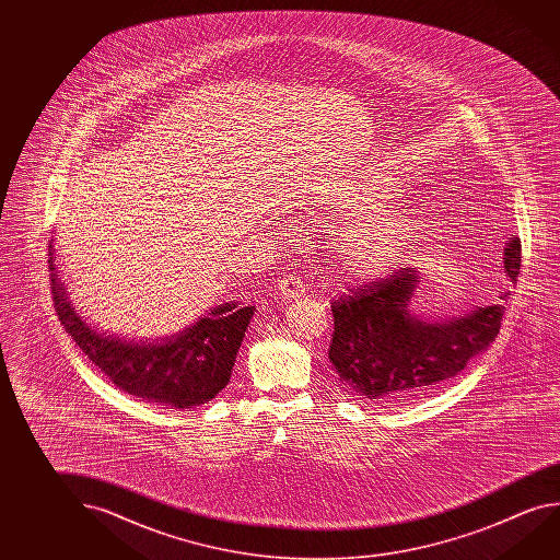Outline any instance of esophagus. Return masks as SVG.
Here are the masks:
<instances>
[{"label": "esophagus", "mask_w": 560, "mask_h": 560, "mask_svg": "<svg viewBox=\"0 0 560 560\" xmlns=\"http://www.w3.org/2000/svg\"><path fill=\"white\" fill-rule=\"evenodd\" d=\"M279 294L287 299V301H293V299H299V296H303L304 293V283L301 277L296 276H284L281 281H279Z\"/></svg>", "instance_id": "1"}]
</instances>
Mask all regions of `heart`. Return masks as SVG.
Here are the masks:
<instances>
[{
	"instance_id": "1",
	"label": "heart",
	"mask_w": 560,
	"mask_h": 560,
	"mask_svg": "<svg viewBox=\"0 0 560 560\" xmlns=\"http://www.w3.org/2000/svg\"><path fill=\"white\" fill-rule=\"evenodd\" d=\"M396 195L398 187L390 177L368 170L355 179L334 185L331 205L359 214L381 207ZM413 234L416 224L408 212L373 211L339 229L336 252L349 277L371 281L402 264Z\"/></svg>"
}]
</instances>
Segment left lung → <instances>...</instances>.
I'll return each instance as SVG.
<instances>
[{
  "mask_svg": "<svg viewBox=\"0 0 560 560\" xmlns=\"http://www.w3.org/2000/svg\"><path fill=\"white\" fill-rule=\"evenodd\" d=\"M504 267L515 284L522 267L520 240L505 244ZM418 284L416 267H402L331 303L328 358L343 393L375 404L423 395L458 375L494 341L504 304L477 306L450 320H428L410 311ZM508 294L498 299L505 301Z\"/></svg>",
  "mask_w": 560,
  "mask_h": 560,
  "instance_id": "8db88e82",
  "label": "left lung"
}]
</instances>
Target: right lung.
Returning <instances> with one entry per match:
<instances>
[{
  "label": "right lung",
  "instance_id": "1",
  "mask_svg": "<svg viewBox=\"0 0 560 560\" xmlns=\"http://www.w3.org/2000/svg\"><path fill=\"white\" fill-rule=\"evenodd\" d=\"M48 256L56 314L75 346L113 385L148 402L172 408L207 404L229 385L256 306L221 304L189 328L158 343L110 338L93 330L70 303L56 269L52 242Z\"/></svg>",
  "mask_w": 560,
  "mask_h": 560
}]
</instances>
